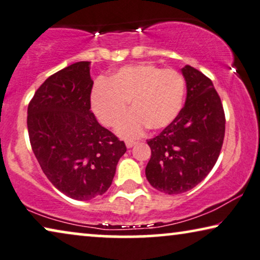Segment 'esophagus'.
Wrapping results in <instances>:
<instances>
[{
	"instance_id": "obj_1",
	"label": "esophagus",
	"mask_w": 260,
	"mask_h": 260,
	"mask_svg": "<svg viewBox=\"0 0 260 260\" xmlns=\"http://www.w3.org/2000/svg\"><path fill=\"white\" fill-rule=\"evenodd\" d=\"M135 144H137V142L133 141V140H127V141H126V146H127V148H132Z\"/></svg>"
}]
</instances>
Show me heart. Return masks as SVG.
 Wrapping results in <instances>:
<instances>
[{
  "label": "heart",
  "instance_id": "1",
  "mask_svg": "<svg viewBox=\"0 0 260 260\" xmlns=\"http://www.w3.org/2000/svg\"><path fill=\"white\" fill-rule=\"evenodd\" d=\"M185 96V80L175 69L152 63L126 66L106 80H99L92 92V106L99 120L113 127L127 111L131 113L116 126L125 138L140 135L146 128L159 131L179 115Z\"/></svg>",
  "mask_w": 260,
  "mask_h": 260
}]
</instances>
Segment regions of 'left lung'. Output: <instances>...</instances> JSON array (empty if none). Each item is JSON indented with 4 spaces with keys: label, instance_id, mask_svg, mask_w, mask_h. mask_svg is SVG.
Listing matches in <instances>:
<instances>
[{
    "label": "left lung",
    "instance_id": "left-lung-1",
    "mask_svg": "<svg viewBox=\"0 0 260 260\" xmlns=\"http://www.w3.org/2000/svg\"><path fill=\"white\" fill-rule=\"evenodd\" d=\"M185 106L171 125L147 140L146 178L160 192L179 194L203 181L215 165L225 137V113L211 79L186 64Z\"/></svg>",
    "mask_w": 260,
    "mask_h": 260
}]
</instances>
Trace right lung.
Returning <instances> with one entry per match:
<instances>
[{
  "instance_id": "add662e5",
  "label": "right lung",
  "mask_w": 260,
  "mask_h": 260,
  "mask_svg": "<svg viewBox=\"0 0 260 260\" xmlns=\"http://www.w3.org/2000/svg\"><path fill=\"white\" fill-rule=\"evenodd\" d=\"M89 62L80 61L50 75L28 105L31 149L58 191L90 200L112 185L126 145L90 112Z\"/></svg>"
}]
</instances>
